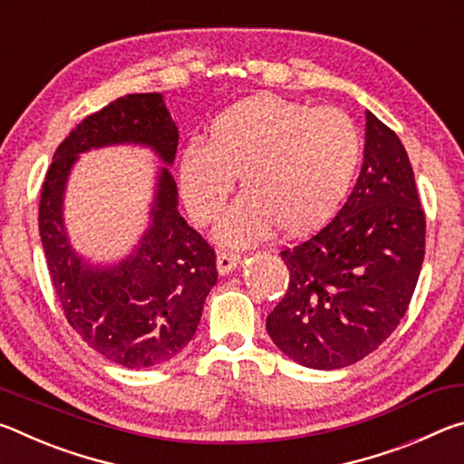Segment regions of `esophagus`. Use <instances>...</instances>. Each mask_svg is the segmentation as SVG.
I'll list each match as a JSON object with an SVG mask.
<instances>
[{
  "instance_id": "1",
  "label": "esophagus",
  "mask_w": 464,
  "mask_h": 464,
  "mask_svg": "<svg viewBox=\"0 0 464 464\" xmlns=\"http://www.w3.org/2000/svg\"><path fill=\"white\" fill-rule=\"evenodd\" d=\"M239 262H241L239 254H235V251H221L217 257V270L218 274H229L237 268Z\"/></svg>"
}]
</instances>
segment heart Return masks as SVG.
<instances>
[{
    "label": "heart",
    "instance_id": "b5f03b06",
    "mask_svg": "<svg viewBox=\"0 0 464 464\" xmlns=\"http://www.w3.org/2000/svg\"><path fill=\"white\" fill-rule=\"evenodd\" d=\"M362 161V135L348 114L278 96L243 100L208 129L207 145L186 147L179 188L198 225L221 215L239 178L217 237L249 246L274 227L296 237L324 227L348 196Z\"/></svg>",
    "mask_w": 464,
    "mask_h": 464
}]
</instances>
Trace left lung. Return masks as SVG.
I'll return each instance as SVG.
<instances>
[{"label":"left lung","instance_id":"left-lung-1","mask_svg":"<svg viewBox=\"0 0 464 464\" xmlns=\"http://www.w3.org/2000/svg\"><path fill=\"white\" fill-rule=\"evenodd\" d=\"M426 215L399 137L366 112L364 161L332 221L280 251L286 295L266 319L295 362L334 371L358 362L395 332L418 285Z\"/></svg>","mask_w":464,"mask_h":464}]
</instances>
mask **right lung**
Masks as SVG:
<instances>
[{
    "instance_id": "obj_1",
    "label": "right lung",
    "mask_w": 464,
    "mask_h": 464,
    "mask_svg": "<svg viewBox=\"0 0 464 464\" xmlns=\"http://www.w3.org/2000/svg\"><path fill=\"white\" fill-rule=\"evenodd\" d=\"M145 145L171 166L178 127L161 93H129L77 124L46 171L38 229L63 313L83 342L114 364L149 368L182 352L217 285L215 249L184 221L169 168L157 174L151 223L132 254L114 266L85 262L69 243L63 196L80 153L108 145Z\"/></svg>"
}]
</instances>
